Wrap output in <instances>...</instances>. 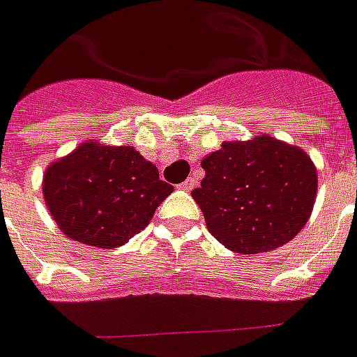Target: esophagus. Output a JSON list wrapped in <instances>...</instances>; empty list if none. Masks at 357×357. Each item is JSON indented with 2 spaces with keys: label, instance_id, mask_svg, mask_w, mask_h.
<instances>
[{
  "label": "esophagus",
  "instance_id": "esophagus-1",
  "mask_svg": "<svg viewBox=\"0 0 357 357\" xmlns=\"http://www.w3.org/2000/svg\"><path fill=\"white\" fill-rule=\"evenodd\" d=\"M194 186H195V178H192V176H190V178H186V181L182 182V184H178V188L186 190V192L194 190Z\"/></svg>",
  "mask_w": 357,
  "mask_h": 357
}]
</instances>
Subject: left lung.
Here are the masks:
<instances>
[{
  "label": "left lung",
  "mask_w": 357,
  "mask_h": 357,
  "mask_svg": "<svg viewBox=\"0 0 357 357\" xmlns=\"http://www.w3.org/2000/svg\"><path fill=\"white\" fill-rule=\"evenodd\" d=\"M205 178L192 197L208 231L237 254H258L286 245L307 224L318 175L299 146L269 135L224 143L203 158Z\"/></svg>",
  "instance_id": "1"
}]
</instances>
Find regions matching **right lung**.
I'll return each mask as SVG.
<instances>
[{"label":"right lung","instance_id":"add662e5","mask_svg":"<svg viewBox=\"0 0 357 357\" xmlns=\"http://www.w3.org/2000/svg\"><path fill=\"white\" fill-rule=\"evenodd\" d=\"M173 190L135 149L96 141L50 163L43 178L48 213L63 235L98 248L143 231Z\"/></svg>","mask_w":357,"mask_h":357}]
</instances>
